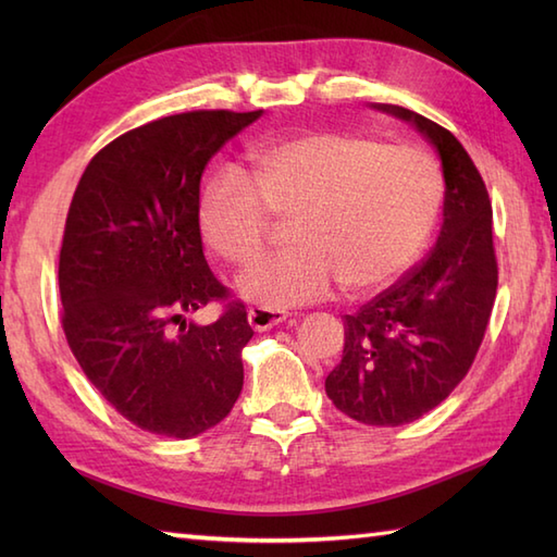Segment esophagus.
Listing matches in <instances>:
<instances>
[{
    "instance_id": "34e87169",
    "label": "esophagus",
    "mask_w": 557,
    "mask_h": 557,
    "mask_svg": "<svg viewBox=\"0 0 557 557\" xmlns=\"http://www.w3.org/2000/svg\"><path fill=\"white\" fill-rule=\"evenodd\" d=\"M287 318H289V313L280 311V309H263V306H253V309H248V323H251V327L258 330V333L285 323Z\"/></svg>"
}]
</instances>
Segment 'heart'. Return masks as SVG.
<instances>
[{
	"label": "heart",
	"instance_id": "1",
	"mask_svg": "<svg viewBox=\"0 0 557 557\" xmlns=\"http://www.w3.org/2000/svg\"><path fill=\"white\" fill-rule=\"evenodd\" d=\"M443 176L413 146H383L351 134H313L263 150L248 170H222L206 184L198 227L234 268L265 253L270 215L294 220L289 253L242 280L263 309L321 299L333 282L361 292L399 275L435 227Z\"/></svg>",
	"mask_w": 557,
	"mask_h": 557
}]
</instances>
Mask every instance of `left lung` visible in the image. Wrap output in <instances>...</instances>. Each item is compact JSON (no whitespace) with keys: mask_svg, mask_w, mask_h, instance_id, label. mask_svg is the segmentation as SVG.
Wrapping results in <instances>:
<instances>
[{"mask_svg":"<svg viewBox=\"0 0 557 557\" xmlns=\"http://www.w3.org/2000/svg\"><path fill=\"white\" fill-rule=\"evenodd\" d=\"M373 108L413 124L435 146L445 176L443 230L417 268L345 315V351L325 393L354 421L401 425L465 381L491 321L498 260L491 198L465 146L407 108Z\"/></svg>","mask_w":557,"mask_h":557,"instance_id":"8db88e82","label":"left lung"}]
</instances>
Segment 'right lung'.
Masks as SVG:
<instances>
[{"mask_svg": "<svg viewBox=\"0 0 557 557\" xmlns=\"http://www.w3.org/2000/svg\"><path fill=\"white\" fill-rule=\"evenodd\" d=\"M263 110H194L114 138L71 198L59 297L71 351L98 393L138 429L194 437L220 423L244 385L253 337L246 306L203 256L200 176ZM222 300L210 326L185 315Z\"/></svg>", "mask_w": 557, "mask_h": 557, "instance_id": "add662e5", "label": "right lung"}]
</instances>
